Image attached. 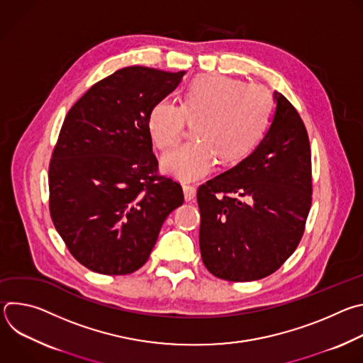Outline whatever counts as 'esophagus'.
I'll return each instance as SVG.
<instances>
[{"label":"esophagus","mask_w":363,"mask_h":363,"mask_svg":"<svg viewBox=\"0 0 363 363\" xmlns=\"http://www.w3.org/2000/svg\"><path fill=\"white\" fill-rule=\"evenodd\" d=\"M184 195H185V199L186 201H192L196 195V188L192 186V185H184Z\"/></svg>","instance_id":"1"}]
</instances>
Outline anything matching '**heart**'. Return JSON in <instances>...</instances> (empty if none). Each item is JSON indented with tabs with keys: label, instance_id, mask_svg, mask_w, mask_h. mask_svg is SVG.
I'll return each instance as SVG.
<instances>
[{
	"label": "heart",
	"instance_id": "1",
	"mask_svg": "<svg viewBox=\"0 0 363 363\" xmlns=\"http://www.w3.org/2000/svg\"><path fill=\"white\" fill-rule=\"evenodd\" d=\"M274 101L260 86H247L221 74H203L186 87L181 103L155 101L147 130L158 149L172 146L186 122H195L192 138L167 152L162 169L184 182L208 175L217 160L234 165L260 145L273 119Z\"/></svg>",
	"mask_w": 363,
	"mask_h": 363
}]
</instances>
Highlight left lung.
Returning <instances> with one entry per match:
<instances>
[{"mask_svg":"<svg viewBox=\"0 0 363 363\" xmlns=\"http://www.w3.org/2000/svg\"><path fill=\"white\" fill-rule=\"evenodd\" d=\"M273 122L252 153L201 185L203 266L228 281L273 274L294 252L312 205V153L291 103L274 91Z\"/></svg>","mask_w":363,"mask_h":363,"instance_id":"obj_1","label":"left lung"}]
</instances>
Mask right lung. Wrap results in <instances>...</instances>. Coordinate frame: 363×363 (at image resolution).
Returning <instances> with one entry per match:
<instances>
[{"instance_id":"right-lung-1","label":"right lung","mask_w":363,"mask_h":363,"mask_svg":"<svg viewBox=\"0 0 363 363\" xmlns=\"http://www.w3.org/2000/svg\"><path fill=\"white\" fill-rule=\"evenodd\" d=\"M185 72L125 67L93 84L65 118L48 167L50 216L76 260L106 276L140 269L182 186L158 174L147 115Z\"/></svg>"}]
</instances>
